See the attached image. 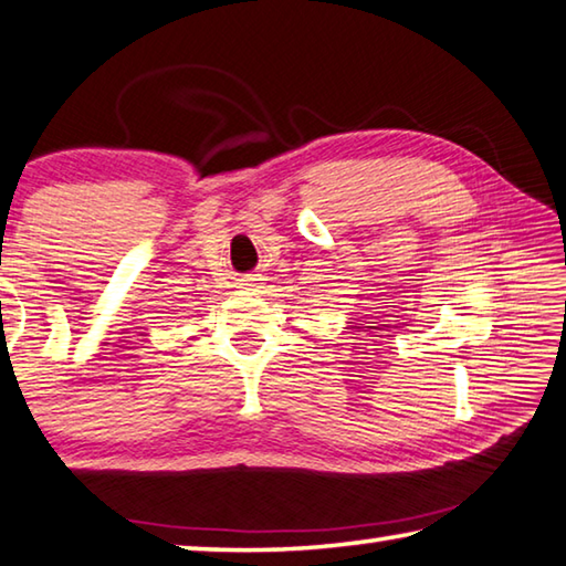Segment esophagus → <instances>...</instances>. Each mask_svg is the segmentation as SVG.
I'll return each mask as SVG.
<instances>
[{
	"mask_svg": "<svg viewBox=\"0 0 566 566\" xmlns=\"http://www.w3.org/2000/svg\"><path fill=\"white\" fill-rule=\"evenodd\" d=\"M243 285H249V287H253V283H251V281H249V283H243Z\"/></svg>",
	"mask_w": 566,
	"mask_h": 566,
	"instance_id": "34e87169",
	"label": "esophagus"
}]
</instances>
